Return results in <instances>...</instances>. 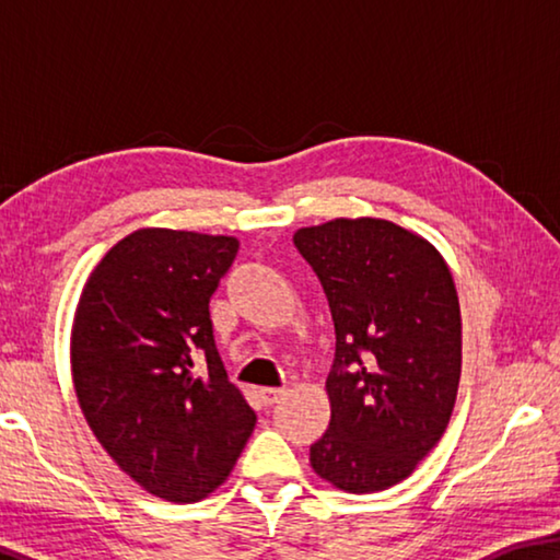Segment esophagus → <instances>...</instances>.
Wrapping results in <instances>:
<instances>
[{
  "label": "esophagus",
  "instance_id": "34e87169",
  "mask_svg": "<svg viewBox=\"0 0 560 560\" xmlns=\"http://www.w3.org/2000/svg\"><path fill=\"white\" fill-rule=\"evenodd\" d=\"M259 395H261L264 405H273V402H279L283 395H287V387H261Z\"/></svg>",
  "mask_w": 560,
  "mask_h": 560
}]
</instances>
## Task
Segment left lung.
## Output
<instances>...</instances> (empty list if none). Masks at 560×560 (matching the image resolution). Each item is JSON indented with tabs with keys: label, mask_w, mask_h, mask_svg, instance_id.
Returning a JSON list of instances; mask_svg holds the SVG:
<instances>
[{
	"label": "left lung",
	"mask_w": 560,
	"mask_h": 560,
	"mask_svg": "<svg viewBox=\"0 0 560 560\" xmlns=\"http://www.w3.org/2000/svg\"><path fill=\"white\" fill-rule=\"evenodd\" d=\"M326 291L336 363L330 422L311 467L348 494L410 477L447 430L462 375V314L438 246L377 217L293 234Z\"/></svg>",
	"instance_id": "8db88e82"
}]
</instances>
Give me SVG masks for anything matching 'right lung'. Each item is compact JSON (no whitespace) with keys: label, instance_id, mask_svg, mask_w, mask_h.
<instances>
[{"label":"right lung","instance_id":"right-lung-1","mask_svg":"<svg viewBox=\"0 0 560 560\" xmlns=\"http://www.w3.org/2000/svg\"><path fill=\"white\" fill-rule=\"evenodd\" d=\"M236 249V236L136 230L96 264L73 314L71 373L89 428L120 471L173 504L224 485L257 424L210 320Z\"/></svg>","mask_w":560,"mask_h":560}]
</instances>
